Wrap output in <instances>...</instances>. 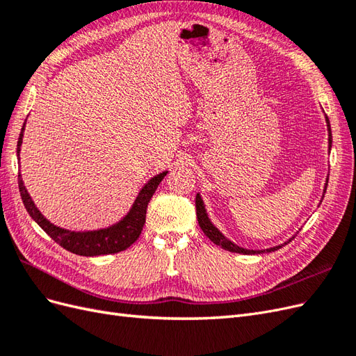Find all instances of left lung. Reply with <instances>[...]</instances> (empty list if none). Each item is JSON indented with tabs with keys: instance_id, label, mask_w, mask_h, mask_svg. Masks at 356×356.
Returning <instances> with one entry per match:
<instances>
[{
	"instance_id": "8db88e82",
	"label": "left lung",
	"mask_w": 356,
	"mask_h": 356,
	"mask_svg": "<svg viewBox=\"0 0 356 356\" xmlns=\"http://www.w3.org/2000/svg\"><path fill=\"white\" fill-rule=\"evenodd\" d=\"M325 122H327V131H328V153L331 152V144H332V136H331V126H330V120L328 117L325 115ZM327 186H328V177L325 179V186H324V191H322V197H321V202L322 199H324V195L327 191ZM196 213H197V221H199V225L202 232L208 236V238L215 243L221 246L222 250L225 251H230V252H236V254H245V255H255V254H264V252H273L276 250H279V248H282L284 245H286L288 242H291L294 239V236L298 233H296L293 238H289L286 242L281 243V245H276V246H272V248H266V250H246V248H242L239 245H236L234 242H232L230 239L225 238V236L215 227V225L212 224L211 218L208 217V212H207V208H204V203H203V199L200 196V193H197L196 196Z\"/></svg>"
}]
</instances>
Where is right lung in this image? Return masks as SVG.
Instances as JSON below:
<instances>
[{
    "instance_id": "obj_1",
    "label": "right lung",
    "mask_w": 356,
    "mask_h": 356,
    "mask_svg": "<svg viewBox=\"0 0 356 356\" xmlns=\"http://www.w3.org/2000/svg\"><path fill=\"white\" fill-rule=\"evenodd\" d=\"M26 123V120H25ZM25 123L22 126V131L19 135L17 141V159L20 160V145H22V138L25 132ZM168 174V170L161 172V174L149 178L144 187L139 190L138 196L132 204V208L124 217L117 221L115 224L110 225V227L98 229V230H86V232H74L68 229L58 227L53 222H50L44 215L40 212V209L35 207L34 200L31 199L29 193L24 184L22 174H19V191L22 196L24 204L31 215V218L34 220L40 227L44 230L50 238L59 243L62 248H65L67 251L83 255V257H95V255H105V254H115L127 250L143 232V227L145 224V213L149 199L153 197L156 193V188Z\"/></svg>"
}]
</instances>
